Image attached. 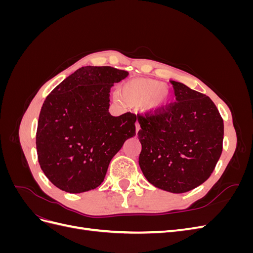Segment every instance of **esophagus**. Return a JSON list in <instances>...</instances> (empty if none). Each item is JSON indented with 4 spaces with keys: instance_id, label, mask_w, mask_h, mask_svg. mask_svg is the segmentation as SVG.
<instances>
[{
    "instance_id": "esophagus-1",
    "label": "esophagus",
    "mask_w": 253,
    "mask_h": 253,
    "mask_svg": "<svg viewBox=\"0 0 253 253\" xmlns=\"http://www.w3.org/2000/svg\"><path fill=\"white\" fill-rule=\"evenodd\" d=\"M135 126H136V134L139 132V129H140V126H139V124L138 122H136V125H135Z\"/></svg>"
}]
</instances>
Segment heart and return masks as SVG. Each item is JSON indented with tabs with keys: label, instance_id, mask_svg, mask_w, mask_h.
Wrapping results in <instances>:
<instances>
[{
	"label": "heart",
	"instance_id": "1",
	"mask_svg": "<svg viewBox=\"0 0 253 253\" xmlns=\"http://www.w3.org/2000/svg\"><path fill=\"white\" fill-rule=\"evenodd\" d=\"M121 97L129 104L141 105L152 115H157L168 108L172 100V93L162 81L139 79L129 81L122 86Z\"/></svg>",
	"mask_w": 253,
	"mask_h": 253
}]
</instances>
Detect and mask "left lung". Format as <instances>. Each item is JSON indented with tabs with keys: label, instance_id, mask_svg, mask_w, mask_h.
<instances>
[{
	"label": "left lung",
	"instance_id": "left-lung-1",
	"mask_svg": "<svg viewBox=\"0 0 253 253\" xmlns=\"http://www.w3.org/2000/svg\"><path fill=\"white\" fill-rule=\"evenodd\" d=\"M172 84L177 102L160 115L138 116L139 167L153 186L179 194L210 177L223 151L224 122L209 97Z\"/></svg>",
	"mask_w": 253,
	"mask_h": 253
}]
</instances>
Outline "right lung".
Returning a JSON list of instances; mask_svg holds the SVG:
<instances>
[{"label":"right lung","mask_w":253,"mask_h":253,"mask_svg":"<svg viewBox=\"0 0 253 253\" xmlns=\"http://www.w3.org/2000/svg\"><path fill=\"white\" fill-rule=\"evenodd\" d=\"M128 73L111 66H83L46 97L38 121V159L60 190L82 193L104 180L112 158L135 136L132 113L112 116L110 91Z\"/></svg>","instance_id":"right-lung-1"}]
</instances>
